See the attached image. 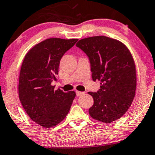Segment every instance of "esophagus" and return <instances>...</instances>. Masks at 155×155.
<instances>
[{
  "instance_id": "obj_1",
  "label": "esophagus",
  "mask_w": 155,
  "mask_h": 155,
  "mask_svg": "<svg viewBox=\"0 0 155 155\" xmlns=\"http://www.w3.org/2000/svg\"><path fill=\"white\" fill-rule=\"evenodd\" d=\"M84 94V92H82V91H76V95H77V97H79L81 96V95H82Z\"/></svg>"
}]
</instances>
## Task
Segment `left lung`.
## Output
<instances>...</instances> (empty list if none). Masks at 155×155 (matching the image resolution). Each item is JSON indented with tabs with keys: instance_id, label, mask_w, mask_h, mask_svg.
<instances>
[{
	"instance_id": "obj_1",
	"label": "left lung",
	"mask_w": 155,
	"mask_h": 155,
	"mask_svg": "<svg viewBox=\"0 0 155 155\" xmlns=\"http://www.w3.org/2000/svg\"><path fill=\"white\" fill-rule=\"evenodd\" d=\"M76 46L89 58L92 80L101 82L100 91L88 92L94 99L89 115L104 123L120 119L130 108L136 90V67L130 50L105 36L82 39Z\"/></svg>"
}]
</instances>
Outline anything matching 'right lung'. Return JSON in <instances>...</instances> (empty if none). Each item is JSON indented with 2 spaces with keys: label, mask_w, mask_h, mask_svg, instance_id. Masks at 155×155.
Instances as JSON below:
<instances>
[{
  "label": "right lung",
  "mask_w": 155,
  "mask_h": 155,
  "mask_svg": "<svg viewBox=\"0 0 155 155\" xmlns=\"http://www.w3.org/2000/svg\"><path fill=\"white\" fill-rule=\"evenodd\" d=\"M78 39L50 38L33 47L22 61L19 78V98L34 122L45 128L56 126L70 110L75 92L54 89L60 61Z\"/></svg>",
  "instance_id": "add662e5"
}]
</instances>
